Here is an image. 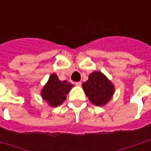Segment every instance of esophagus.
Returning a JSON list of instances; mask_svg holds the SVG:
<instances>
[{"label": "esophagus", "instance_id": "esophagus-1", "mask_svg": "<svg viewBox=\"0 0 151 151\" xmlns=\"http://www.w3.org/2000/svg\"><path fill=\"white\" fill-rule=\"evenodd\" d=\"M75 85H76V86H80L82 85V82H75Z\"/></svg>", "mask_w": 151, "mask_h": 151}]
</instances>
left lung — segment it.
Here are the masks:
<instances>
[{
    "mask_svg": "<svg viewBox=\"0 0 151 151\" xmlns=\"http://www.w3.org/2000/svg\"><path fill=\"white\" fill-rule=\"evenodd\" d=\"M82 88L89 100L97 106H103L111 99L114 86L101 72L95 71L88 80L82 84Z\"/></svg>",
    "mask_w": 151,
    "mask_h": 151,
    "instance_id": "8db88e82",
    "label": "left lung"
}]
</instances>
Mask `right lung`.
I'll list each match as a JSON object with an SVG mask.
<instances>
[{
    "mask_svg": "<svg viewBox=\"0 0 151 151\" xmlns=\"http://www.w3.org/2000/svg\"><path fill=\"white\" fill-rule=\"evenodd\" d=\"M73 85L66 81H60L56 74L50 76L48 82L42 90V98L52 107H57L65 100Z\"/></svg>",
    "mask_w": 151,
    "mask_h": 151,
    "instance_id": "add662e5",
    "label": "right lung"
}]
</instances>
